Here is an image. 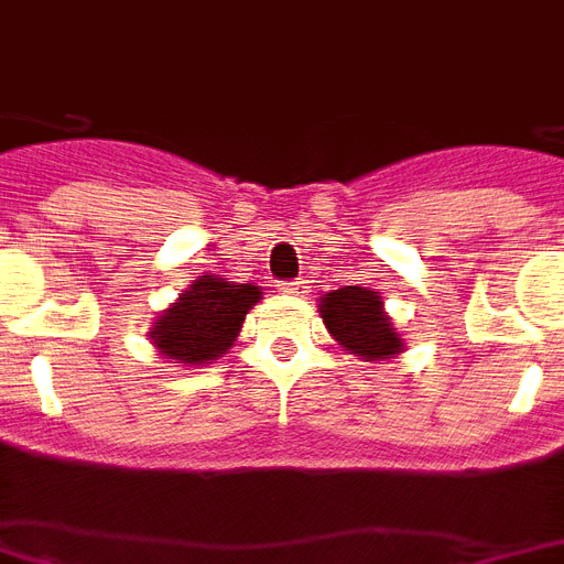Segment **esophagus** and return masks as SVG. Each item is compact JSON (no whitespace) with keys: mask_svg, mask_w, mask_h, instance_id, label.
<instances>
[{"mask_svg":"<svg viewBox=\"0 0 564 564\" xmlns=\"http://www.w3.org/2000/svg\"><path fill=\"white\" fill-rule=\"evenodd\" d=\"M278 290L286 292V295H307V283L304 281H281Z\"/></svg>","mask_w":564,"mask_h":564,"instance_id":"esophagus-1","label":"esophagus"}]
</instances>
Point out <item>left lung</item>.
<instances>
[{
	"instance_id": "8db88e82",
	"label": "left lung",
	"mask_w": 564,
	"mask_h": 564,
	"mask_svg": "<svg viewBox=\"0 0 564 564\" xmlns=\"http://www.w3.org/2000/svg\"><path fill=\"white\" fill-rule=\"evenodd\" d=\"M327 330L345 351L357 354L360 360H386L403 351L401 336L394 334L392 322L383 313V299L362 286H343L327 292L318 307Z\"/></svg>"
}]
</instances>
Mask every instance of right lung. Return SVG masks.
<instances>
[{"label": "right lung", "instance_id": "obj_1", "mask_svg": "<svg viewBox=\"0 0 564 564\" xmlns=\"http://www.w3.org/2000/svg\"><path fill=\"white\" fill-rule=\"evenodd\" d=\"M260 301L251 283H234L204 274L172 304L152 327L154 345L170 360L207 362L225 354L237 339L242 318Z\"/></svg>", "mask_w": 564, "mask_h": 564}]
</instances>
